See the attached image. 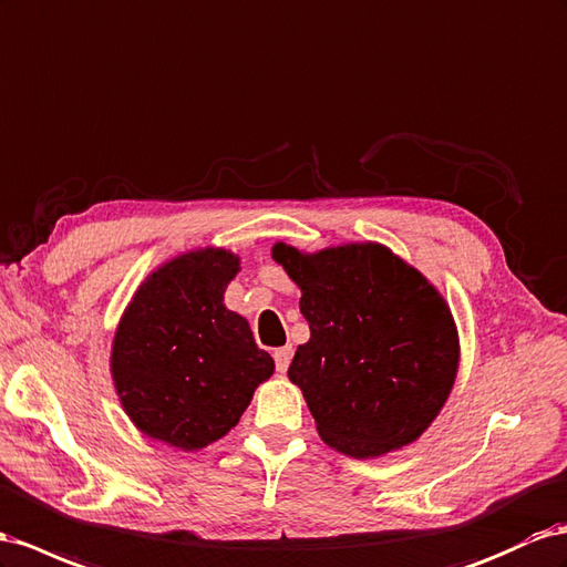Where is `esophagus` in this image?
<instances>
[{
    "instance_id": "esophagus-1",
    "label": "esophagus",
    "mask_w": 567,
    "mask_h": 567,
    "mask_svg": "<svg viewBox=\"0 0 567 567\" xmlns=\"http://www.w3.org/2000/svg\"><path fill=\"white\" fill-rule=\"evenodd\" d=\"M290 358H293V348H290V346H284V348L274 350V362H277V370H279L281 374L288 370Z\"/></svg>"
}]
</instances>
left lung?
Masks as SVG:
<instances>
[{
	"mask_svg": "<svg viewBox=\"0 0 567 567\" xmlns=\"http://www.w3.org/2000/svg\"><path fill=\"white\" fill-rule=\"evenodd\" d=\"M271 257L300 288L310 324L288 379L321 441L360 461L417 441L446 405L461 364L441 290L374 240L317 252L274 243Z\"/></svg>",
	"mask_w": 567,
	"mask_h": 567,
	"instance_id": "left-lung-1",
	"label": "left lung"
}]
</instances>
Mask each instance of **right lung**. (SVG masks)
Here are the masks:
<instances>
[{"label": "right lung", "mask_w": 567, "mask_h": 567, "mask_svg": "<svg viewBox=\"0 0 567 567\" xmlns=\"http://www.w3.org/2000/svg\"><path fill=\"white\" fill-rule=\"evenodd\" d=\"M240 271L226 248L166 259L135 288L114 331L110 372L135 430L200 451L238 424L274 360L224 293Z\"/></svg>", "instance_id": "add662e5"}]
</instances>
